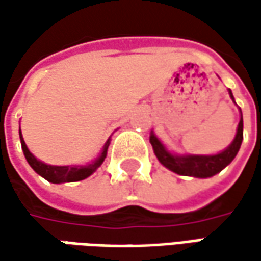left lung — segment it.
Wrapping results in <instances>:
<instances>
[{"instance_id": "8db88e82", "label": "left lung", "mask_w": 261, "mask_h": 261, "mask_svg": "<svg viewBox=\"0 0 261 261\" xmlns=\"http://www.w3.org/2000/svg\"><path fill=\"white\" fill-rule=\"evenodd\" d=\"M229 94L232 97L231 90H229ZM232 100H234V97H232ZM149 142L154 148V152H155L158 161L164 167H167L168 170L180 175H192V177H200V178L212 177L216 173L222 171L236 158L237 152L241 146V142H243V115H241V120L238 123L236 139L225 151H222L216 155H171L168 151H166L164 145L158 141V138L154 134H151L149 136Z\"/></svg>"}]
</instances>
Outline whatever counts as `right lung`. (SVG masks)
<instances>
[{"label": "right lung", "mask_w": 261, "mask_h": 261, "mask_svg": "<svg viewBox=\"0 0 261 261\" xmlns=\"http://www.w3.org/2000/svg\"><path fill=\"white\" fill-rule=\"evenodd\" d=\"M20 141H21V148H23V152H24L27 163L30 164V167L35 170L37 174L42 175L43 178H46L50 183H71V181H80V180L87 178L88 175L93 174L95 170L103 164L106 155H107V148H109V144H110L109 141L106 142L100 156L95 161H93L91 164L81 167H58L47 166V164H43L42 161L36 160L35 155L25 146L23 136H21V130H20Z\"/></svg>", "instance_id": "add662e5"}]
</instances>
